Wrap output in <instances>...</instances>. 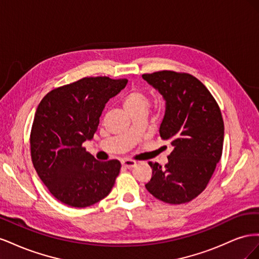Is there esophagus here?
<instances>
[{
  "label": "esophagus",
  "mask_w": 259,
  "mask_h": 259,
  "mask_svg": "<svg viewBox=\"0 0 259 259\" xmlns=\"http://www.w3.org/2000/svg\"><path fill=\"white\" fill-rule=\"evenodd\" d=\"M122 165L125 166V167H127V168L134 167L136 165V161L135 160H123Z\"/></svg>",
  "instance_id": "1"
}]
</instances>
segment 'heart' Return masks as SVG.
I'll use <instances>...</instances> for the list:
<instances>
[{
  "label": "heart",
  "instance_id": "b5f03b06",
  "mask_svg": "<svg viewBox=\"0 0 259 259\" xmlns=\"http://www.w3.org/2000/svg\"><path fill=\"white\" fill-rule=\"evenodd\" d=\"M122 105L131 115L145 111L148 105L147 93L140 89H132L124 94Z\"/></svg>",
  "mask_w": 259,
  "mask_h": 259
}]
</instances>
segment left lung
Wrapping results in <instances>:
<instances>
[{
  "instance_id": "left-lung-1",
  "label": "left lung",
  "mask_w": 259,
  "mask_h": 259,
  "mask_svg": "<svg viewBox=\"0 0 259 259\" xmlns=\"http://www.w3.org/2000/svg\"><path fill=\"white\" fill-rule=\"evenodd\" d=\"M143 77L166 101L160 136L171 147L163 167L149 162L152 176L146 189L168 204H184L204 191L222 158L221 108L206 86L189 73L163 70Z\"/></svg>"
}]
</instances>
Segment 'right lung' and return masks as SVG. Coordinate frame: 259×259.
<instances>
[{"label": "right lung", "instance_id": "obj_1", "mask_svg": "<svg viewBox=\"0 0 259 259\" xmlns=\"http://www.w3.org/2000/svg\"><path fill=\"white\" fill-rule=\"evenodd\" d=\"M126 83L83 77L54 89L38 104L30 133L31 160L49 191L64 204L88 207L110 193L120 161H97L83 143L94 137L106 103Z\"/></svg>", "mask_w": 259, "mask_h": 259}]
</instances>
